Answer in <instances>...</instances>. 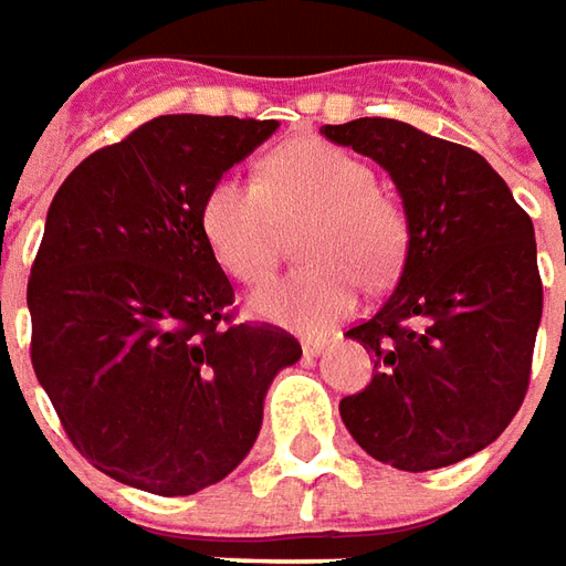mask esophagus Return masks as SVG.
Returning a JSON list of instances; mask_svg holds the SVG:
<instances>
[{
	"mask_svg": "<svg viewBox=\"0 0 566 566\" xmlns=\"http://www.w3.org/2000/svg\"><path fill=\"white\" fill-rule=\"evenodd\" d=\"M326 338H304L302 340V354L307 356V359H314V356H319L323 350H326Z\"/></svg>",
	"mask_w": 566,
	"mask_h": 566,
	"instance_id": "obj_1",
	"label": "esophagus"
}]
</instances>
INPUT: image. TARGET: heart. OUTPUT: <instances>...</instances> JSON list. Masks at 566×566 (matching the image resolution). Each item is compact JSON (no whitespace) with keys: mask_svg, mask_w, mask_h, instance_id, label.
<instances>
[{"mask_svg":"<svg viewBox=\"0 0 566 566\" xmlns=\"http://www.w3.org/2000/svg\"><path fill=\"white\" fill-rule=\"evenodd\" d=\"M304 219L311 226L302 259L311 268L255 292L250 311L276 326L319 332L354 311L359 276L384 283L405 259V216L375 188L371 167L326 139L302 136L264 161L262 186L226 176L200 210L216 262L240 283L268 280L280 231Z\"/></svg>","mask_w":566,"mask_h":566,"instance_id":"obj_1","label":"heart"}]
</instances>
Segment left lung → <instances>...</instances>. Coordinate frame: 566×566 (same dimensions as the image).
Segmentation results:
<instances>
[{"mask_svg": "<svg viewBox=\"0 0 566 566\" xmlns=\"http://www.w3.org/2000/svg\"><path fill=\"white\" fill-rule=\"evenodd\" d=\"M319 134L390 174L402 198L396 290L347 328L375 356L366 390L340 399L356 444L405 472L479 454L524 402L543 316L533 222L479 151L392 118Z\"/></svg>", "mask_w": 566, "mask_h": 566, "instance_id": "8db88e82", "label": "left lung"}]
</instances>
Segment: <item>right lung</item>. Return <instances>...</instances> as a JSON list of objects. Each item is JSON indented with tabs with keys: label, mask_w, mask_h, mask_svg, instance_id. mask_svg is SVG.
<instances>
[{
	"label": "right lung",
	"mask_w": 566,
	"mask_h": 566,
	"mask_svg": "<svg viewBox=\"0 0 566 566\" xmlns=\"http://www.w3.org/2000/svg\"><path fill=\"white\" fill-rule=\"evenodd\" d=\"M280 124L161 115L84 158L48 207L27 307L33 368L72 444L109 479L188 496L259 439L276 371L302 359L274 326H228L234 286L200 210Z\"/></svg>",
	"instance_id": "obj_1"
}]
</instances>
